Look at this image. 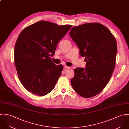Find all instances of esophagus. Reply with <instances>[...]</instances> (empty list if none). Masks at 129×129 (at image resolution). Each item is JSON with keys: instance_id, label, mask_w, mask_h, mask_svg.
Instances as JSON below:
<instances>
[{"instance_id": "34e87169", "label": "esophagus", "mask_w": 129, "mask_h": 129, "mask_svg": "<svg viewBox=\"0 0 129 129\" xmlns=\"http://www.w3.org/2000/svg\"><path fill=\"white\" fill-rule=\"evenodd\" d=\"M64 68H65V69H70V68H71V67H70L67 66H64Z\"/></svg>"}]
</instances>
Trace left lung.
I'll return each mask as SVG.
<instances>
[{"mask_svg":"<svg viewBox=\"0 0 129 129\" xmlns=\"http://www.w3.org/2000/svg\"><path fill=\"white\" fill-rule=\"evenodd\" d=\"M69 35L86 62L85 68L74 69L71 85L81 96L94 97L104 89L114 71L117 51L116 39L106 27L99 23L74 26Z\"/></svg>","mask_w":129,"mask_h":129,"instance_id":"8db88e82","label":"left lung"}]
</instances>
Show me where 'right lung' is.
<instances>
[{"instance_id": "obj_1", "label": "right lung", "mask_w": 129, "mask_h": 129, "mask_svg": "<svg viewBox=\"0 0 129 129\" xmlns=\"http://www.w3.org/2000/svg\"><path fill=\"white\" fill-rule=\"evenodd\" d=\"M72 27L46 21L24 29L14 49V62L19 79L27 90L43 96L54 89L63 70L50 59L59 41Z\"/></svg>"}]
</instances>
